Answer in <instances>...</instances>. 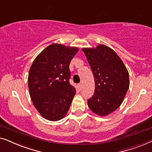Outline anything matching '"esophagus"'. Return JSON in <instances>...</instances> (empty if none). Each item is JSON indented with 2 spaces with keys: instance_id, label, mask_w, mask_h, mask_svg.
I'll return each mask as SVG.
<instances>
[{
  "instance_id": "34e87169",
  "label": "esophagus",
  "mask_w": 152,
  "mask_h": 152,
  "mask_svg": "<svg viewBox=\"0 0 152 152\" xmlns=\"http://www.w3.org/2000/svg\"><path fill=\"white\" fill-rule=\"evenodd\" d=\"M81 88H82V85L79 84V85H78V89H80V90H81Z\"/></svg>"
}]
</instances>
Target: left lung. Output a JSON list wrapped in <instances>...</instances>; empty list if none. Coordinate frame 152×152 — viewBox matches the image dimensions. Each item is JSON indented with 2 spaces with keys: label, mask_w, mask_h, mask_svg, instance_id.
Wrapping results in <instances>:
<instances>
[{
  "label": "left lung",
  "mask_w": 152,
  "mask_h": 152,
  "mask_svg": "<svg viewBox=\"0 0 152 152\" xmlns=\"http://www.w3.org/2000/svg\"><path fill=\"white\" fill-rule=\"evenodd\" d=\"M95 81V91L87 100L96 114L104 116L114 112L123 102L129 87V73L120 57L104 45L83 48Z\"/></svg>",
  "instance_id": "left-lung-1"
}]
</instances>
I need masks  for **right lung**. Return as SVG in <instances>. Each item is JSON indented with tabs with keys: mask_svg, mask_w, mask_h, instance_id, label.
Returning <instances> with one entry per match:
<instances>
[{
	"mask_svg": "<svg viewBox=\"0 0 152 152\" xmlns=\"http://www.w3.org/2000/svg\"><path fill=\"white\" fill-rule=\"evenodd\" d=\"M78 49L52 44L36 58L28 75L29 95L42 116L57 121L67 114L76 94L69 84L70 61Z\"/></svg>",
	"mask_w": 152,
	"mask_h": 152,
	"instance_id": "right-lung-1",
	"label": "right lung"
}]
</instances>
